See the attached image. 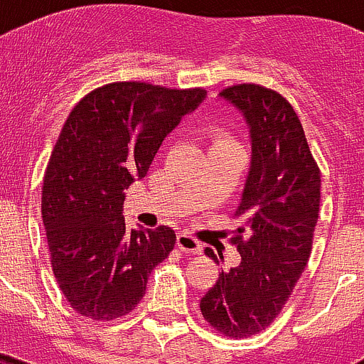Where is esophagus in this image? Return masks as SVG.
<instances>
[{"instance_id": "obj_1", "label": "esophagus", "mask_w": 364, "mask_h": 364, "mask_svg": "<svg viewBox=\"0 0 364 364\" xmlns=\"http://www.w3.org/2000/svg\"><path fill=\"white\" fill-rule=\"evenodd\" d=\"M177 247H179L185 255H198V252L203 250L200 241H196L195 237L189 235V233H179V235H177Z\"/></svg>"}]
</instances>
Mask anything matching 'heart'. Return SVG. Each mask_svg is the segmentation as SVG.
Returning a JSON list of instances; mask_svg holds the SVG:
<instances>
[{
  "label": "heart",
  "instance_id": "heart-1",
  "mask_svg": "<svg viewBox=\"0 0 364 364\" xmlns=\"http://www.w3.org/2000/svg\"><path fill=\"white\" fill-rule=\"evenodd\" d=\"M218 141H230V139H228V136H225V134H218L216 142H218Z\"/></svg>",
  "mask_w": 364,
  "mask_h": 364
}]
</instances>
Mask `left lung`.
Listing matches in <instances>:
<instances>
[{
  "label": "left lung",
  "mask_w": 364,
  "mask_h": 364,
  "mask_svg": "<svg viewBox=\"0 0 364 364\" xmlns=\"http://www.w3.org/2000/svg\"><path fill=\"white\" fill-rule=\"evenodd\" d=\"M243 115L250 166L235 210L237 268L220 274L200 299L210 326L230 338L264 330L279 314L305 270L318 220L320 171L291 104L258 85L220 92ZM206 255L216 258L214 250ZM218 260V258H216Z\"/></svg>",
  "instance_id": "left-lung-1"
}]
</instances>
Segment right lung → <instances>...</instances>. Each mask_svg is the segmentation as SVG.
<instances>
[{"instance_id": "add662e5", "label": "right lung", "mask_w": 364, "mask_h": 364, "mask_svg": "<svg viewBox=\"0 0 364 364\" xmlns=\"http://www.w3.org/2000/svg\"><path fill=\"white\" fill-rule=\"evenodd\" d=\"M204 98L203 88L114 82L86 94L67 117L44 175L42 220L53 276L82 316L114 320L133 311L150 272L173 250L168 225L125 228V189Z\"/></svg>"}]
</instances>
